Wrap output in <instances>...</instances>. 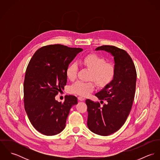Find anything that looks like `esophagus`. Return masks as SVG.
I'll return each instance as SVG.
<instances>
[{
	"label": "esophagus",
	"instance_id": "1",
	"mask_svg": "<svg viewBox=\"0 0 160 160\" xmlns=\"http://www.w3.org/2000/svg\"><path fill=\"white\" fill-rule=\"evenodd\" d=\"M78 100H80V101H84V100H85V98H84V97H78Z\"/></svg>",
	"mask_w": 160,
	"mask_h": 160
}]
</instances>
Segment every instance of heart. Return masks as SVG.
I'll list each match as a JSON object with an SVG mask.
<instances>
[{
	"instance_id": "1",
	"label": "heart",
	"mask_w": 160,
	"mask_h": 160,
	"mask_svg": "<svg viewBox=\"0 0 160 160\" xmlns=\"http://www.w3.org/2000/svg\"><path fill=\"white\" fill-rule=\"evenodd\" d=\"M81 62L91 70L89 79H92L99 87L107 86L114 78V65L110 63H107L106 60L102 57L94 53L89 54L82 59ZM78 68V65L76 63H72L67 67L66 75L68 79L72 81L76 78ZM94 88L92 81H77L69 87V91L72 93L86 96L93 91Z\"/></svg>"
}]
</instances>
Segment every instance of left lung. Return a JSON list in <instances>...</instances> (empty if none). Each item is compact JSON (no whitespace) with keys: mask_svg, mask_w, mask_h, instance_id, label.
Instances as JSON below:
<instances>
[{"mask_svg":"<svg viewBox=\"0 0 160 160\" xmlns=\"http://www.w3.org/2000/svg\"><path fill=\"white\" fill-rule=\"evenodd\" d=\"M95 50H105L114 57L115 74L113 80L95 96L100 100H86L88 126L92 132L103 136L118 131L124 124L134 101L137 73L134 62L125 50L113 46H102Z\"/></svg>","mask_w":160,"mask_h":160,"instance_id":"left-lung-1","label":"left lung"}]
</instances>
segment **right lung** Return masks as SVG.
I'll return each mask as SVG.
<instances>
[{
	"mask_svg": "<svg viewBox=\"0 0 160 160\" xmlns=\"http://www.w3.org/2000/svg\"><path fill=\"white\" fill-rule=\"evenodd\" d=\"M82 50L60 44L44 46L29 62L23 86L24 109L33 127L44 135L61 132L71 108L78 103L74 95H66L63 103L55 97L67 84V67Z\"/></svg>",
	"mask_w": 160,
	"mask_h": 160,
	"instance_id": "add662e5",
	"label": "right lung"
}]
</instances>
